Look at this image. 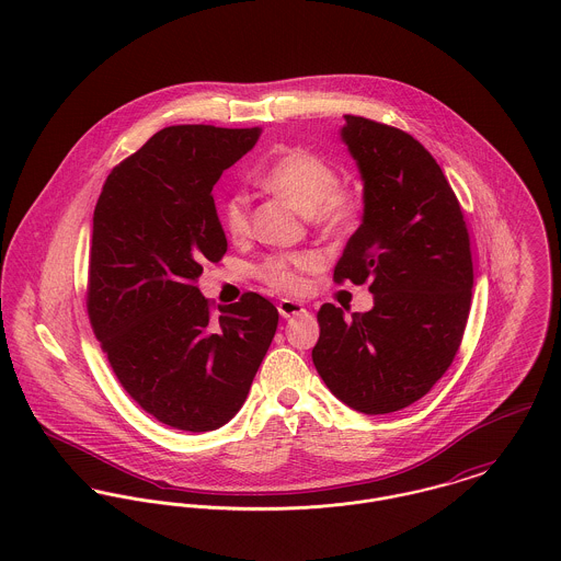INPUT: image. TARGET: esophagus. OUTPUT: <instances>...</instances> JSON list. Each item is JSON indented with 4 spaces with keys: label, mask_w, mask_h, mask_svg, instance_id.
<instances>
[{
    "label": "esophagus",
    "mask_w": 561,
    "mask_h": 561,
    "mask_svg": "<svg viewBox=\"0 0 561 561\" xmlns=\"http://www.w3.org/2000/svg\"><path fill=\"white\" fill-rule=\"evenodd\" d=\"M277 310H279L282 318H293V316H301V313L306 311V308H304V304H299V301L282 299V301L277 304Z\"/></svg>",
    "instance_id": "34e87169"
}]
</instances>
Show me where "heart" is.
Listing matches in <instances>:
<instances>
[{
    "label": "heart",
    "mask_w": 561,
    "mask_h": 561,
    "mask_svg": "<svg viewBox=\"0 0 561 561\" xmlns=\"http://www.w3.org/2000/svg\"><path fill=\"white\" fill-rule=\"evenodd\" d=\"M260 183L306 210L311 224L322 230H340L353 215V202L337 188L340 181L333 165L310 150L295 148L284 152L262 172ZM219 210L230 237L241 239L250 232V202L243 191L230 193ZM313 266L316 257L311 253L275 255L260 266V277L279 290H299L301 275Z\"/></svg>",
    "instance_id": "1"
}]
</instances>
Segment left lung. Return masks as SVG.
Returning <instances> with one entry per match:
<instances>
[{"instance_id": "8db88e82", "label": "left lung", "mask_w": 561, "mask_h": 561, "mask_svg": "<svg viewBox=\"0 0 561 561\" xmlns=\"http://www.w3.org/2000/svg\"><path fill=\"white\" fill-rule=\"evenodd\" d=\"M344 121L364 217L333 279L370 282L374 308L346 320L324 304L311 359L337 400L382 415L426 396L451 366L471 310L473 262L460 204L433 154L400 128Z\"/></svg>"}]
</instances>
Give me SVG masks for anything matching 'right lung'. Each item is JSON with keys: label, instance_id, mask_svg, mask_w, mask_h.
I'll use <instances>...</instances> for the list:
<instances>
[{"label": "right lung", "instance_id": "1", "mask_svg": "<svg viewBox=\"0 0 561 561\" xmlns=\"http://www.w3.org/2000/svg\"><path fill=\"white\" fill-rule=\"evenodd\" d=\"M260 128L168 126L107 176L92 219L88 313L126 393L161 424L208 433L243 407L277 329L245 293L210 306L202 264L228 251L213 187Z\"/></svg>", "mask_w": 561, "mask_h": 561}]
</instances>
